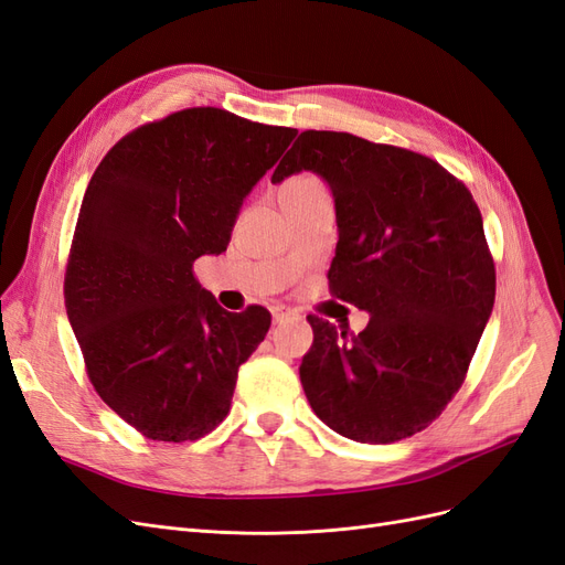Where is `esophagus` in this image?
I'll list each match as a JSON object with an SVG mask.
<instances>
[{"mask_svg": "<svg viewBox=\"0 0 565 565\" xmlns=\"http://www.w3.org/2000/svg\"><path fill=\"white\" fill-rule=\"evenodd\" d=\"M270 316H273V322H285L289 318H295V311L287 309V306H273Z\"/></svg>", "mask_w": 565, "mask_h": 565, "instance_id": "esophagus-1", "label": "esophagus"}]
</instances>
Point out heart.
Masks as SVG:
<instances>
[{"mask_svg":"<svg viewBox=\"0 0 565 565\" xmlns=\"http://www.w3.org/2000/svg\"><path fill=\"white\" fill-rule=\"evenodd\" d=\"M309 181H316V179H309V177H303V179H295V181H289L287 185H292V183H309Z\"/></svg>","mask_w":565,"mask_h":565,"instance_id":"b5f03b06","label":"heart"}]
</instances>
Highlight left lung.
I'll return each mask as SVG.
<instances>
[{
    "label": "left lung",
    "mask_w": 565,
    "mask_h": 565,
    "mask_svg": "<svg viewBox=\"0 0 565 565\" xmlns=\"http://www.w3.org/2000/svg\"><path fill=\"white\" fill-rule=\"evenodd\" d=\"M299 172L318 174L334 198L332 295L370 313L353 337L309 316L303 393L344 438L403 440L452 401L492 313L481 210L431 158L344 131H301L270 181Z\"/></svg>",
    "instance_id": "8db88e82"
}]
</instances>
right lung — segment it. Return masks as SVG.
Masks as SVG:
<instances>
[{
  "instance_id": "add662e5",
  "label": "right lung",
  "mask_w": 565,
  "mask_h": 565,
  "mask_svg": "<svg viewBox=\"0 0 565 565\" xmlns=\"http://www.w3.org/2000/svg\"><path fill=\"white\" fill-rule=\"evenodd\" d=\"M295 136L188 108L134 129L96 167L65 268V311L96 393L146 438L198 440L228 415L237 367L270 313L221 309L193 264L226 252L245 198Z\"/></svg>"
}]
</instances>
